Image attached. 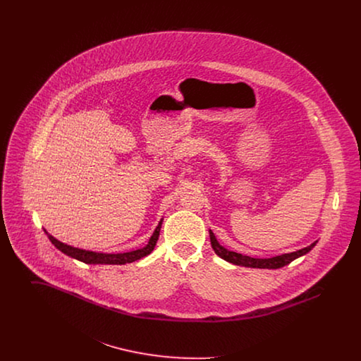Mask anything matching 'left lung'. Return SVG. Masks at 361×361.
<instances>
[{"label": "left lung", "mask_w": 361, "mask_h": 361, "mask_svg": "<svg viewBox=\"0 0 361 361\" xmlns=\"http://www.w3.org/2000/svg\"><path fill=\"white\" fill-rule=\"evenodd\" d=\"M209 240H211V246L214 249V252L219 256V257L224 258L226 261L234 264V265H240V267H246V268H259V269H277V268H281V267H286L288 265L290 262H292L293 259H296L306 253H309L310 250L315 246L317 242L311 243L305 249H300L298 252H293V253H287V255H281V256H277V257L272 258H253L249 257V256H243L240 253H235V252H230L227 249H224V246H221L218 243V240L215 238L214 233L209 230Z\"/></svg>", "instance_id": "obj_1"}]
</instances>
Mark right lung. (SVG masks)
I'll return each instance as SVG.
<instances>
[{"label":"right lung","mask_w":361,"mask_h":361,"mask_svg":"<svg viewBox=\"0 0 361 361\" xmlns=\"http://www.w3.org/2000/svg\"><path fill=\"white\" fill-rule=\"evenodd\" d=\"M161 224L162 221L159 222V224L157 226L152 238L149 240V243L142 247V249H137L134 252H128V253H119V255H105V253H96V252H89V250H82V249H77V247H73L69 245H65L62 242H59L58 240H55L52 235H50L47 231V237L49 240H51L52 245L59 249L62 253H65L66 256L70 257L75 258L78 261H82L85 264H111V265H123V264H128V262H134L139 258L145 257L147 255H150L154 249L155 243L158 240L159 237V230H161Z\"/></svg>","instance_id":"right-lung-1"}]
</instances>
